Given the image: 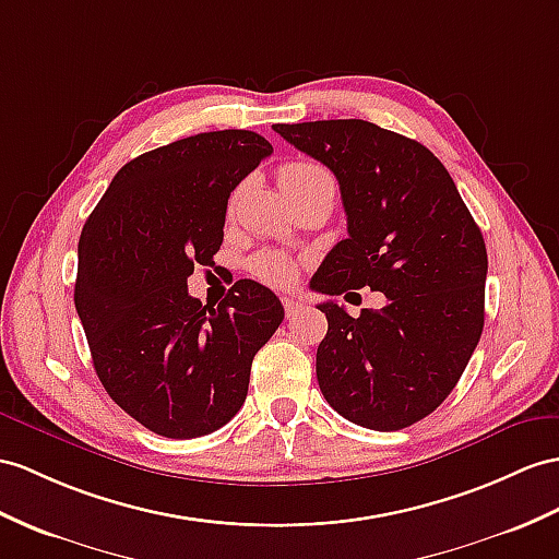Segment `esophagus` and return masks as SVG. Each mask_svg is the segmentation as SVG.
Here are the masks:
<instances>
[{
  "label": "esophagus",
  "instance_id": "obj_1",
  "mask_svg": "<svg viewBox=\"0 0 559 559\" xmlns=\"http://www.w3.org/2000/svg\"><path fill=\"white\" fill-rule=\"evenodd\" d=\"M282 306H284V316H287V320H294L298 312H304L306 306L301 301H296V298H282Z\"/></svg>",
  "mask_w": 559,
  "mask_h": 559
}]
</instances>
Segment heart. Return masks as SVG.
Segmentation results:
<instances>
[{"label": "heart", "instance_id": "obj_1", "mask_svg": "<svg viewBox=\"0 0 559 559\" xmlns=\"http://www.w3.org/2000/svg\"><path fill=\"white\" fill-rule=\"evenodd\" d=\"M277 182L287 197H294L298 192H310V189H334L336 192L330 170H324L318 163L310 160L284 163L277 170ZM249 267L258 280L272 284V287H287V284L296 280V263L287 253L280 251L255 253Z\"/></svg>", "mask_w": 559, "mask_h": 559}]
</instances>
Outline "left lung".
<instances>
[{
	"instance_id": "left-lung-1",
	"label": "left lung",
	"mask_w": 559,
	"mask_h": 559,
	"mask_svg": "<svg viewBox=\"0 0 559 559\" xmlns=\"http://www.w3.org/2000/svg\"><path fill=\"white\" fill-rule=\"evenodd\" d=\"M272 130L324 163L342 189L348 239L326 253L310 287L386 296L382 310L360 318L334 301L318 306L326 316L316 362L322 396L353 425L411 427L448 399L479 344L481 229L425 144L358 118Z\"/></svg>"
}]
</instances>
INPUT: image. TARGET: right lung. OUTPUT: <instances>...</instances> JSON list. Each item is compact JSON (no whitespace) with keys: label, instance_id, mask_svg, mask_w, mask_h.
Wrapping results in <instances>:
<instances>
[{"label":"right lung","instance_id":"1","mask_svg":"<svg viewBox=\"0 0 559 559\" xmlns=\"http://www.w3.org/2000/svg\"><path fill=\"white\" fill-rule=\"evenodd\" d=\"M272 146L251 130L201 132L122 166L78 243L75 310L94 370L122 411L166 439L221 429L247 401L251 362L284 320L239 280L223 304L189 296L223 243L227 199Z\"/></svg>","mask_w":559,"mask_h":559}]
</instances>
